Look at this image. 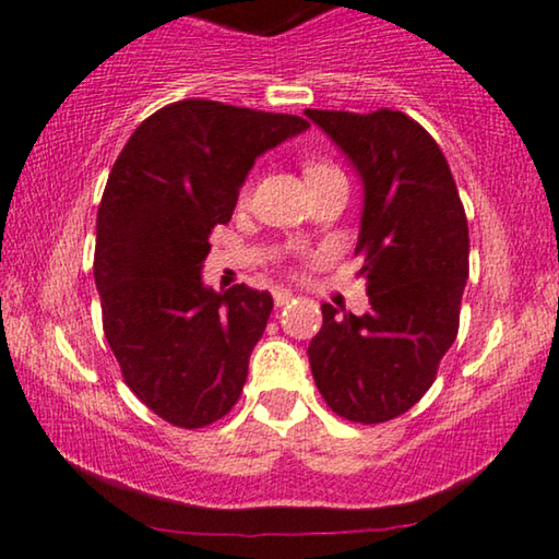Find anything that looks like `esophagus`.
<instances>
[{"mask_svg":"<svg viewBox=\"0 0 559 559\" xmlns=\"http://www.w3.org/2000/svg\"><path fill=\"white\" fill-rule=\"evenodd\" d=\"M294 299V294L292 292H286V288H275L273 292V301H275V307H286L288 301Z\"/></svg>","mask_w":559,"mask_h":559,"instance_id":"obj_1","label":"esophagus"}]
</instances>
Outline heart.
Listing matches in <instances>:
<instances>
[{
    "label": "heart",
    "instance_id": "b5f03b06",
    "mask_svg": "<svg viewBox=\"0 0 559 559\" xmlns=\"http://www.w3.org/2000/svg\"><path fill=\"white\" fill-rule=\"evenodd\" d=\"M332 169L335 167H330L328 162H320V159L307 162V180H314V178H320V175H328V173H332Z\"/></svg>",
    "mask_w": 559,
    "mask_h": 559
}]
</instances>
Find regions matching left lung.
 Segmentation results:
<instances>
[{"instance_id": "1", "label": "left lung", "mask_w": 559, "mask_h": 559, "mask_svg": "<svg viewBox=\"0 0 559 559\" xmlns=\"http://www.w3.org/2000/svg\"><path fill=\"white\" fill-rule=\"evenodd\" d=\"M304 112L361 178L356 252L371 304L361 317L322 304V330L307 356L332 413L371 426L407 413L456 341L469 275L467 216L447 157L405 112Z\"/></svg>"}]
</instances>
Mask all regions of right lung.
<instances>
[{"instance_id": "right-lung-1", "label": "right lung", "mask_w": 559, "mask_h": 559, "mask_svg": "<svg viewBox=\"0 0 559 559\" xmlns=\"http://www.w3.org/2000/svg\"><path fill=\"white\" fill-rule=\"evenodd\" d=\"M307 129L286 112L180 100L146 118L110 169L95 242L103 330L131 392L173 426L203 428L239 400L273 299L203 284L209 235L260 154Z\"/></svg>"}]
</instances>
